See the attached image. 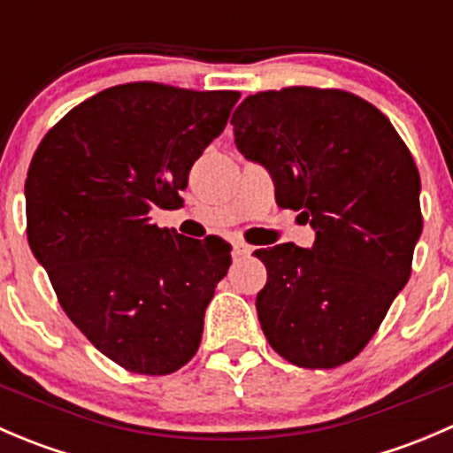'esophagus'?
<instances>
[{"instance_id":"34e87169","label":"esophagus","mask_w":453,"mask_h":453,"mask_svg":"<svg viewBox=\"0 0 453 453\" xmlns=\"http://www.w3.org/2000/svg\"><path fill=\"white\" fill-rule=\"evenodd\" d=\"M252 245H248V243H243V241H236L234 243V256H248V254H252Z\"/></svg>"}]
</instances>
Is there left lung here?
Here are the masks:
<instances>
[{
    "mask_svg": "<svg viewBox=\"0 0 453 453\" xmlns=\"http://www.w3.org/2000/svg\"><path fill=\"white\" fill-rule=\"evenodd\" d=\"M276 203L311 223V250H256L267 282L256 311L269 346L300 368L357 357L412 273L423 230L412 153L374 104L344 89L256 91L232 116Z\"/></svg>",
    "mask_w": 453,
    "mask_h": 453,
    "instance_id": "left-lung-1",
    "label": "left lung"
}]
</instances>
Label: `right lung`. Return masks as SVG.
<instances>
[{
	"instance_id": "1",
	"label": "right lung",
	"mask_w": 453,
	"mask_h": 453,
	"mask_svg": "<svg viewBox=\"0 0 453 453\" xmlns=\"http://www.w3.org/2000/svg\"><path fill=\"white\" fill-rule=\"evenodd\" d=\"M239 98L150 81L109 87L67 111L32 155V254L67 318L129 372L171 374L197 353L232 245L157 227L150 210L180 208L190 168Z\"/></svg>"
}]
</instances>
